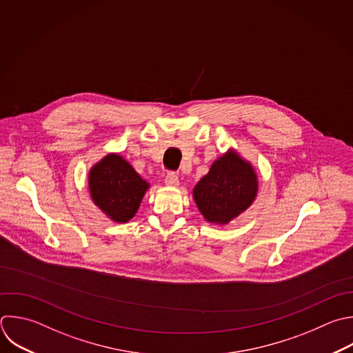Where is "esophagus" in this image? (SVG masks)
Segmentation results:
<instances>
[{
  "label": "esophagus",
  "mask_w": 353,
  "mask_h": 353,
  "mask_svg": "<svg viewBox=\"0 0 353 353\" xmlns=\"http://www.w3.org/2000/svg\"><path fill=\"white\" fill-rule=\"evenodd\" d=\"M179 183V178H178V174L176 172H168L167 176H165V185L168 186H178Z\"/></svg>",
  "instance_id": "1"
}]
</instances>
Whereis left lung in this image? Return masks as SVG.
Instances as JSON below:
<instances>
[{"label":"left lung","instance_id":"left-lung-1","mask_svg":"<svg viewBox=\"0 0 353 353\" xmlns=\"http://www.w3.org/2000/svg\"><path fill=\"white\" fill-rule=\"evenodd\" d=\"M256 190V174L251 164L229 152L214 161L194 186L193 197L208 222L225 225L251 205Z\"/></svg>","mask_w":353,"mask_h":353}]
</instances>
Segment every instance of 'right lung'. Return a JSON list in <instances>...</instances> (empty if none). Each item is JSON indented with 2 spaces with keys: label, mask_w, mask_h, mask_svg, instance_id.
<instances>
[{
  "label": "right lung",
  "mask_w": 353,
  "mask_h": 353,
  "mask_svg": "<svg viewBox=\"0 0 353 353\" xmlns=\"http://www.w3.org/2000/svg\"><path fill=\"white\" fill-rule=\"evenodd\" d=\"M88 179L94 203L114 222H128L149 188L119 154H108L97 163Z\"/></svg>",
  "instance_id": "1"
}]
</instances>
